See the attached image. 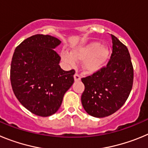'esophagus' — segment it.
I'll return each mask as SVG.
<instances>
[{"label": "esophagus", "instance_id": "obj_1", "mask_svg": "<svg viewBox=\"0 0 148 148\" xmlns=\"http://www.w3.org/2000/svg\"><path fill=\"white\" fill-rule=\"evenodd\" d=\"M74 80H75V82H79L81 80V76L78 75V73H75L74 75Z\"/></svg>", "mask_w": 148, "mask_h": 148}]
</instances>
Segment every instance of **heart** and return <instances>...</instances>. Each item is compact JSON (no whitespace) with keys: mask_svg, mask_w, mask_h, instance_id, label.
Segmentation results:
<instances>
[{"mask_svg":"<svg viewBox=\"0 0 148 148\" xmlns=\"http://www.w3.org/2000/svg\"><path fill=\"white\" fill-rule=\"evenodd\" d=\"M61 58L70 66H75L76 61H83V67L89 73H95L104 68L109 61L110 52L108 46L93 41L76 49L70 54L62 53Z\"/></svg>","mask_w":148,"mask_h":148,"instance_id":"heart-1","label":"heart"}]
</instances>
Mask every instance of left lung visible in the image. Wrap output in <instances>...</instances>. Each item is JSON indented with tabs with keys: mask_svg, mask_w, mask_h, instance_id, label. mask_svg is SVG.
<instances>
[{
	"mask_svg": "<svg viewBox=\"0 0 148 148\" xmlns=\"http://www.w3.org/2000/svg\"><path fill=\"white\" fill-rule=\"evenodd\" d=\"M113 53L106 67L82 78L84 91L82 95L84 109L90 116L104 118L125 104L132 90L133 68L127 48L111 35Z\"/></svg>",
	"mask_w": 148,
	"mask_h": 148,
	"instance_id": "obj_1",
	"label": "left lung"
}]
</instances>
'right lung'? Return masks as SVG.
<instances>
[{"instance_id": "obj_1", "label": "right lung", "mask_w": 148, "mask_h": 148, "mask_svg": "<svg viewBox=\"0 0 148 148\" xmlns=\"http://www.w3.org/2000/svg\"><path fill=\"white\" fill-rule=\"evenodd\" d=\"M61 43L49 35H35L15 49L10 70L13 92L33 114L47 117L56 113L65 92L74 82L75 70L64 71L56 49Z\"/></svg>"}]
</instances>
